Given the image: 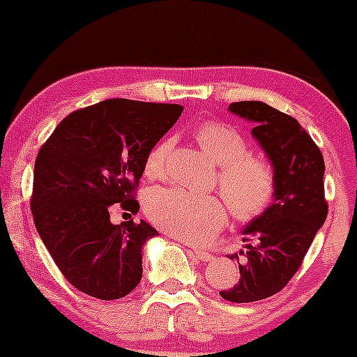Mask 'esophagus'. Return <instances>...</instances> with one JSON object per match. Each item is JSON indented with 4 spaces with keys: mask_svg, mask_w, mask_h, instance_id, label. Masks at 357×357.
<instances>
[{
    "mask_svg": "<svg viewBox=\"0 0 357 357\" xmlns=\"http://www.w3.org/2000/svg\"><path fill=\"white\" fill-rule=\"evenodd\" d=\"M191 253L196 258H198V260L204 261V264H206V261H211L213 260V255H211L210 252H202V250H198V248H191Z\"/></svg>",
    "mask_w": 357,
    "mask_h": 357,
    "instance_id": "esophagus-1",
    "label": "esophagus"
}]
</instances>
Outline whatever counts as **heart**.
Masks as SVG:
<instances>
[{
  "label": "heart",
  "mask_w": 357,
  "mask_h": 357,
  "mask_svg": "<svg viewBox=\"0 0 357 357\" xmlns=\"http://www.w3.org/2000/svg\"><path fill=\"white\" fill-rule=\"evenodd\" d=\"M196 141L218 165V186L240 221L264 215L275 196V171L267 159L250 154L248 144L235 127L206 122L196 129ZM173 141L162 139L146 155L144 173L159 179L166 174ZM144 208L155 227L188 243H204L223 228L227 206L215 195H196L181 188H155L146 196Z\"/></svg>",
  "instance_id": "obj_1"
}]
</instances>
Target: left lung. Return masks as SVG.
<instances>
[{
	"label": "left lung",
	"mask_w": 357,
	"mask_h": 357,
	"mask_svg": "<svg viewBox=\"0 0 357 357\" xmlns=\"http://www.w3.org/2000/svg\"><path fill=\"white\" fill-rule=\"evenodd\" d=\"M235 116L253 122L257 139L275 171V196L268 210L243 230L255 245L240 253V278L220 296L230 302H257L280 292L301 268L307 250L327 216L321 149L294 117L258 100L233 102Z\"/></svg>",
	"instance_id": "left-lung-1"
}]
</instances>
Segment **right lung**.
<instances>
[{"instance_id":"1","label":"right lung","mask_w":357,"mask_h":357,"mask_svg":"<svg viewBox=\"0 0 357 357\" xmlns=\"http://www.w3.org/2000/svg\"><path fill=\"white\" fill-rule=\"evenodd\" d=\"M178 104L109 99L67 116L35 161L31 213L45 247L70 284L102 301L132 292L142 245L159 235L141 220L114 225L110 206L139 211L134 192L146 155L178 117Z\"/></svg>"}]
</instances>
